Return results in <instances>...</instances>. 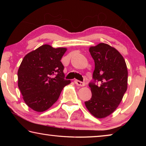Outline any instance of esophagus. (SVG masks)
<instances>
[{"label":"esophagus","mask_w":146,"mask_h":146,"mask_svg":"<svg viewBox=\"0 0 146 146\" xmlns=\"http://www.w3.org/2000/svg\"><path fill=\"white\" fill-rule=\"evenodd\" d=\"M75 84H76L77 86H81V87H82V86H85V83L84 82H81V81L78 80H75Z\"/></svg>","instance_id":"esophagus-1"}]
</instances>
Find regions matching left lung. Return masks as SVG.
<instances>
[{
    "label": "left lung",
    "instance_id": "8db88e82",
    "mask_svg": "<svg viewBox=\"0 0 146 146\" xmlns=\"http://www.w3.org/2000/svg\"><path fill=\"white\" fill-rule=\"evenodd\" d=\"M95 61L93 82L89 84L92 97L85 102L94 117L104 118L118 108L127 88V69L124 58L115 48L100 43L90 48ZM96 82L100 85L95 84Z\"/></svg>",
    "mask_w": 146,
    "mask_h": 146
}]
</instances>
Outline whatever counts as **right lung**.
<instances>
[{
    "label": "right lung",
    "instance_id": "obj_1",
    "mask_svg": "<svg viewBox=\"0 0 146 146\" xmlns=\"http://www.w3.org/2000/svg\"><path fill=\"white\" fill-rule=\"evenodd\" d=\"M66 48H54L44 44L24 56L18 70V86L26 105L43 112L56 102L66 80L61 58Z\"/></svg>",
    "mask_w": 146,
    "mask_h": 146
}]
</instances>
